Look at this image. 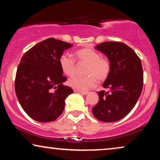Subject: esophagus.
Listing matches in <instances>:
<instances>
[{"mask_svg":"<svg viewBox=\"0 0 160 160\" xmlns=\"http://www.w3.org/2000/svg\"><path fill=\"white\" fill-rule=\"evenodd\" d=\"M74 92L82 94V95H87V94L89 93V92H87V91H80V90H77V89H75Z\"/></svg>","mask_w":160,"mask_h":160,"instance_id":"esophagus-1","label":"esophagus"}]
</instances>
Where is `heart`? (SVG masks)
Listing matches in <instances>:
<instances>
[{
  "label": "heart",
  "mask_w": 160,
  "mask_h": 160,
  "mask_svg": "<svg viewBox=\"0 0 160 160\" xmlns=\"http://www.w3.org/2000/svg\"><path fill=\"white\" fill-rule=\"evenodd\" d=\"M76 56L81 62L88 64L87 76H75L70 78L68 84L73 88L80 91H86L92 88L97 84V78L99 81L106 80L109 76L111 65L109 59L102 57L91 48H84L76 52ZM60 66L63 73L69 76L75 75L76 63L72 57L66 54H62L59 59Z\"/></svg>",
  "instance_id": "1"
}]
</instances>
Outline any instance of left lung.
Segmentation results:
<instances>
[{"label": "left lung", "instance_id": "obj_1", "mask_svg": "<svg viewBox=\"0 0 160 160\" xmlns=\"http://www.w3.org/2000/svg\"><path fill=\"white\" fill-rule=\"evenodd\" d=\"M109 59L111 72L98 92L99 101L92 109L96 119L103 122L119 121L132 111L141 95L143 73L141 59L125 43L106 41L95 47Z\"/></svg>", "mask_w": 160, "mask_h": 160}]
</instances>
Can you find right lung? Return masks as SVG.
Instances as JSON below:
<instances>
[{
  "label": "right lung",
  "mask_w": 160,
  "mask_h": 160,
  "mask_svg": "<svg viewBox=\"0 0 160 160\" xmlns=\"http://www.w3.org/2000/svg\"><path fill=\"white\" fill-rule=\"evenodd\" d=\"M72 44L49 38L30 49L21 58L15 78V92L25 113L39 122L54 121L65 108V100L73 92L65 86L59 59Z\"/></svg>",
  "instance_id": "right-lung-1"
}]
</instances>
